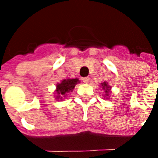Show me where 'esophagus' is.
<instances>
[{
    "label": "esophagus",
    "mask_w": 158,
    "mask_h": 158,
    "mask_svg": "<svg viewBox=\"0 0 158 158\" xmlns=\"http://www.w3.org/2000/svg\"><path fill=\"white\" fill-rule=\"evenodd\" d=\"M82 80H83V82L85 83V84H87V83L89 82V77H85V78H83Z\"/></svg>",
    "instance_id": "esophagus-1"
}]
</instances>
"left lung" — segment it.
Masks as SVG:
<instances>
[{"mask_svg": "<svg viewBox=\"0 0 158 158\" xmlns=\"http://www.w3.org/2000/svg\"><path fill=\"white\" fill-rule=\"evenodd\" d=\"M102 89L106 90V93H107V91H109V90H110V87L107 85V84H106V82L102 83Z\"/></svg>", "mask_w": 158, "mask_h": 158, "instance_id": "1", "label": "left lung"}]
</instances>
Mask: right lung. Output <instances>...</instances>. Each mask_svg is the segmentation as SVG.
Segmentation results:
<instances>
[{"instance_id": "right-lung-1", "label": "right lung", "mask_w": 158, "mask_h": 158, "mask_svg": "<svg viewBox=\"0 0 158 158\" xmlns=\"http://www.w3.org/2000/svg\"><path fill=\"white\" fill-rule=\"evenodd\" d=\"M79 80L78 79H63L62 83L57 84L56 85V92L57 94V99H62V97L66 96L67 93L72 91L73 88L75 87V85L79 83Z\"/></svg>"}]
</instances>
